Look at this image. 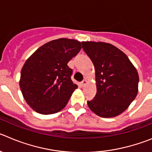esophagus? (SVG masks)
<instances>
[{
	"mask_svg": "<svg viewBox=\"0 0 152 152\" xmlns=\"http://www.w3.org/2000/svg\"><path fill=\"white\" fill-rule=\"evenodd\" d=\"M87 80H86V79H84V80H82V81H81V85H82V86L86 85V84H87Z\"/></svg>",
	"mask_w": 152,
	"mask_h": 152,
	"instance_id": "esophagus-1",
	"label": "esophagus"
}]
</instances>
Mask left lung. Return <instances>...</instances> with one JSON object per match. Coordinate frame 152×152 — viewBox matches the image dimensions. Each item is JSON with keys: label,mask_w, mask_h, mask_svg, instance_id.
<instances>
[{"label": "left lung", "mask_w": 152, "mask_h": 152, "mask_svg": "<svg viewBox=\"0 0 152 152\" xmlns=\"http://www.w3.org/2000/svg\"><path fill=\"white\" fill-rule=\"evenodd\" d=\"M93 62L97 92L87 101L90 110L102 118H113L125 111L138 93L139 75L124 53L103 42H82Z\"/></svg>", "instance_id": "1"}]
</instances>
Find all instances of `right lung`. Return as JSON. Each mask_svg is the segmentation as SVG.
<instances>
[{
  "mask_svg": "<svg viewBox=\"0 0 152 152\" xmlns=\"http://www.w3.org/2000/svg\"><path fill=\"white\" fill-rule=\"evenodd\" d=\"M81 49L73 39L53 40L38 48L21 71V91L29 106L42 115L60 111L77 85L72 80L68 62Z\"/></svg>",
  "mask_w": 152,
  "mask_h": 152,
  "instance_id": "right-lung-1",
  "label": "right lung"
}]
</instances>
